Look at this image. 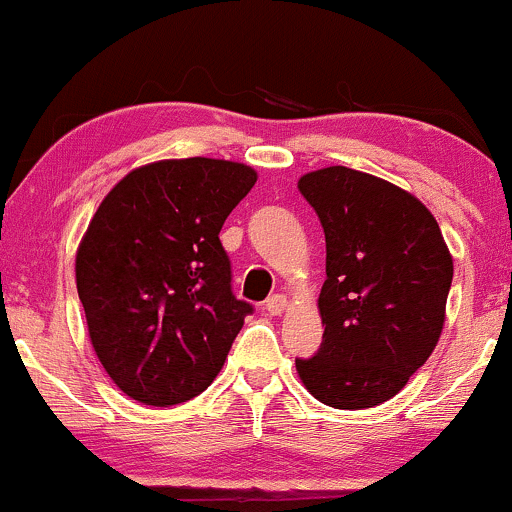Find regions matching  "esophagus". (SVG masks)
Listing matches in <instances>:
<instances>
[{
  "instance_id": "obj_1",
  "label": "esophagus",
  "mask_w": 512,
  "mask_h": 512,
  "mask_svg": "<svg viewBox=\"0 0 512 512\" xmlns=\"http://www.w3.org/2000/svg\"><path fill=\"white\" fill-rule=\"evenodd\" d=\"M264 310H267L269 315H281V313H286V310H289V301H286V296H279V293H276V296L267 298V303H264Z\"/></svg>"
}]
</instances>
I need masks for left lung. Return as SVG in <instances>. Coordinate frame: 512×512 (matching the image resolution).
<instances>
[{
  "label": "left lung",
  "mask_w": 512,
  "mask_h": 512,
  "mask_svg": "<svg viewBox=\"0 0 512 512\" xmlns=\"http://www.w3.org/2000/svg\"><path fill=\"white\" fill-rule=\"evenodd\" d=\"M298 190L327 243L325 332L320 351L296 361L298 378L327 407H378L436 349L452 255L426 204L383 178L330 166L301 175Z\"/></svg>",
  "instance_id": "8db88e82"
}]
</instances>
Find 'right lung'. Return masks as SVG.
Segmentation results:
<instances>
[{
  "label": "right lung",
  "mask_w": 512,
  "mask_h": 512,
  "mask_svg": "<svg viewBox=\"0 0 512 512\" xmlns=\"http://www.w3.org/2000/svg\"><path fill=\"white\" fill-rule=\"evenodd\" d=\"M257 182L223 158H163L122 178L76 248L88 339L110 380L149 407L214 383L252 305L231 293L219 233Z\"/></svg>",
  "instance_id": "add662e5"
}]
</instances>
